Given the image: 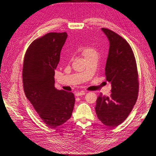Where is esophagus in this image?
Masks as SVG:
<instances>
[{
  "label": "esophagus",
  "mask_w": 156,
  "mask_h": 156,
  "mask_svg": "<svg viewBox=\"0 0 156 156\" xmlns=\"http://www.w3.org/2000/svg\"><path fill=\"white\" fill-rule=\"evenodd\" d=\"M86 92L84 91H81V92H78L77 93H76V97H80V96L82 95H84Z\"/></svg>",
  "instance_id": "obj_1"
}]
</instances>
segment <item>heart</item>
Masks as SVG:
<instances>
[{
    "instance_id": "obj_1",
    "label": "heart",
    "mask_w": 156,
    "mask_h": 156,
    "mask_svg": "<svg viewBox=\"0 0 156 156\" xmlns=\"http://www.w3.org/2000/svg\"><path fill=\"white\" fill-rule=\"evenodd\" d=\"M82 55H83L84 59L90 57V55H93L94 54H97V52L94 50L93 48H90V47H84L82 49Z\"/></svg>"
}]
</instances>
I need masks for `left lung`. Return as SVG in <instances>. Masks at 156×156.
I'll list each match as a JSON object with an SVG mask.
<instances>
[{
	"mask_svg": "<svg viewBox=\"0 0 156 156\" xmlns=\"http://www.w3.org/2000/svg\"><path fill=\"white\" fill-rule=\"evenodd\" d=\"M109 41L105 67L107 80L111 84L110 97L100 94L95 110L104 125L117 127L127 118L137 101L139 80L136 61L128 42L110 29L102 28Z\"/></svg>",
	"mask_w": 156,
	"mask_h": 156,
	"instance_id": "left-lung-1",
	"label": "left lung"
}]
</instances>
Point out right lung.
I'll use <instances>...</instances> for the list:
<instances>
[{"mask_svg":"<svg viewBox=\"0 0 156 156\" xmlns=\"http://www.w3.org/2000/svg\"><path fill=\"white\" fill-rule=\"evenodd\" d=\"M67 33H49L35 39L25 53L23 68V89L43 121L56 128L71 117L75 103L72 92L54 87L55 69L59 62Z\"/></svg>","mask_w":156,"mask_h":156,"instance_id":"add662e5","label":"right lung"}]
</instances>
